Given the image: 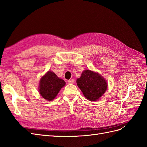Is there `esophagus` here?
<instances>
[{
  "mask_svg": "<svg viewBox=\"0 0 147 147\" xmlns=\"http://www.w3.org/2000/svg\"><path fill=\"white\" fill-rule=\"evenodd\" d=\"M68 84H73L74 83V80L73 79H69V80L68 81Z\"/></svg>",
  "mask_w": 147,
  "mask_h": 147,
  "instance_id": "obj_1",
  "label": "esophagus"
}]
</instances>
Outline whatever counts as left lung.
<instances>
[{
  "label": "left lung",
  "mask_w": 147,
  "mask_h": 147,
  "mask_svg": "<svg viewBox=\"0 0 147 147\" xmlns=\"http://www.w3.org/2000/svg\"><path fill=\"white\" fill-rule=\"evenodd\" d=\"M76 82L85 97L90 101H97L107 89L105 79L98 73L90 70L83 71Z\"/></svg>",
  "instance_id": "obj_1"
}]
</instances>
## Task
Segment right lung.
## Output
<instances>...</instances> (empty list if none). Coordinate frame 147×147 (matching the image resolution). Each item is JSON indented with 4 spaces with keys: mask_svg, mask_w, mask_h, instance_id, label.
I'll use <instances>...</instances> for the list:
<instances>
[{
    "mask_svg": "<svg viewBox=\"0 0 147 147\" xmlns=\"http://www.w3.org/2000/svg\"><path fill=\"white\" fill-rule=\"evenodd\" d=\"M65 85V82L58 78L52 71H48L41 78L39 91L42 97L45 100L51 101L55 98L61 88Z\"/></svg>",
    "mask_w": 147,
    "mask_h": 147,
    "instance_id": "right-lung-1",
    "label": "right lung"
}]
</instances>
